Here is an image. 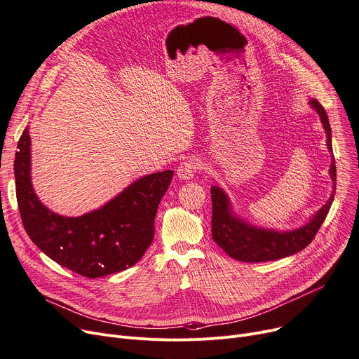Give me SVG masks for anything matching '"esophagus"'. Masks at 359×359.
Returning a JSON list of instances; mask_svg holds the SVG:
<instances>
[{
    "label": "esophagus",
    "instance_id": "34e87169",
    "mask_svg": "<svg viewBox=\"0 0 359 359\" xmlns=\"http://www.w3.org/2000/svg\"><path fill=\"white\" fill-rule=\"evenodd\" d=\"M198 165L199 164H198L196 158H187V160H184L177 167V176L182 180H191L195 176V173H196Z\"/></svg>",
    "mask_w": 359,
    "mask_h": 359
}]
</instances>
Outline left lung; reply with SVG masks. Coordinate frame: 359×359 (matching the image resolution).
Wrapping results in <instances>:
<instances>
[{
    "mask_svg": "<svg viewBox=\"0 0 359 359\" xmlns=\"http://www.w3.org/2000/svg\"><path fill=\"white\" fill-rule=\"evenodd\" d=\"M317 113L326 132V145L332 156L329 176L332 179V194L326 203L301 227L292 230H276L262 227L234 211L233 202L222 187L215 183L211 187L212 199V238L230 257L241 262H269L284 259L307 248L326 219L336 189V165L332 151V129L323 106L317 100L309 102Z\"/></svg>",
    "mask_w": 359,
    "mask_h": 359,
    "instance_id": "obj_1",
    "label": "left lung"
}]
</instances>
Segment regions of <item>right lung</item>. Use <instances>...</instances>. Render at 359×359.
<instances>
[{"instance_id":"obj_1","label":"right lung","mask_w":359,"mask_h":359,"mask_svg":"<svg viewBox=\"0 0 359 359\" xmlns=\"http://www.w3.org/2000/svg\"><path fill=\"white\" fill-rule=\"evenodd\" d=\"M30 151L27 126L17 144L14 177L22 221L36 246L61 266L87 278L134 266L153 241L154 218L173 170L142 176L97 210L65 217L50 211L36 195Z\"/></svg>"}]
</instances>
